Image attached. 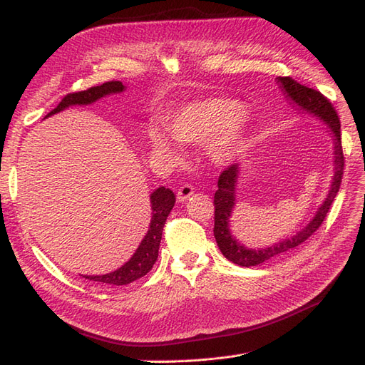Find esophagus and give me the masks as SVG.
<instances>
[{"label":"esophagus","instance_id":"34e87169","mask_svg":"<svg viewBox=\"0 0 365 365\" xmlns=\"http://www.w3.org/2000/svg\"><path fill=\"white\" fill-rule=\"evenodd\" d=\"M193 192H195V189L192 184H182L178 189V192H176V200H178L180 202H184L185 200H189V197L193 195Z\"/></svg>","mask_w":365,"mask_h":365}]
</instances>
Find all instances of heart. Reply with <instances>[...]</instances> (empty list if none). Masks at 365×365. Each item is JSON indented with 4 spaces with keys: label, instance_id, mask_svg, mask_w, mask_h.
Wrapping results in <instances>:
<instances>
[{
    "label": "heart",
    "instance_id": "1",
    "mask_svg": "<svg viewBox=\"0 0 365 365\" xmlns=\"http://www.w3.org/2000/svg\"><path fill=\"white\" fill-rule=\"evenodd\" d=\"M239 113L240 105L237 102L207 98L181 108L168 120L165 126L170 137L182 145L204 143L213 138L210 153L213 160L225 163L233 158L244 145L245 123ZM173 140L158 129L150 132L152 148L168 158L178 161L181 152Z\"/></svg>",
    "mask_w": 365,
    "mask_h": 365
}]
</instances>
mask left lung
I'll list each match as a JSON object with an SVG mask.
<instances>
[{"instance_id":"1","label":"left lung","mask_w":365,"mask_h":365,"mask_svg":"<svg viewBox=\"0 0 365 365\" xmlns=\"http://www.w3.org/2000/svg\"><path fill=\"white\" fill-rule=\"evenodd\" d=\"M279 82L282 83L284 94L291 97L292 101L303 109V111L315 114L322 120H324L327 126L330 128V130L334 132L336 172L334 176L332 189H330L324 204L318 208V212L315 217L311 220V224L304 227L302 231H298V233L291 239H283L282 242H279V244L256 251V250H247L245 247H242L240 244H237L236 239H233L230 235L228 220H230L231 210H233V205H235V187L237 181L239 165L237 164L227 165V168L219 175L217 190L215 193L213 233H215V239L217 242L220 252H222L230 262L239 264V267H247V268L256 267V264H260L267 260L283 256V254L289 252L291 250H294L295 247L303 244L304 240L311 237L315 231L322 227L323 220L327 217L330 207H332L335 201V196L339 192L342 173H344V153H342V146H341V123L332 102H330L329 98L319 91L314 90V88L298 83L289 76L279 77Z\"/></svg>"}]
</instances>
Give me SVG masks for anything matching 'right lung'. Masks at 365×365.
<instances>
[{"instance_id": "add662e5", "label": "right lung", "mask_w": 365, "mask_h": 365, "mask_svg": "<svg viewBox=\"0 0 365 365\" xmlns=\"http://www.w3.org/2000/svg\"><path fill=\"white\" fill-rule=\"evenodd\" d=\"M125 86L120 81H109L102 85L91 86L85 91H76L63 96L59 105L48 113L46 117L56 114L62 109L68 108L71 105H88L96 102L97 98H101L106 94L111 93H120L123 91ZM150 204H152V220L149 225L148 235L145 239L141 240L138 250L135 251L134 256L130 257L129 262H126L123 267L118 268L114 272H109L105 275H85V279L98 282V283H106L113 286H123L128 283H132L134 280L146 275L153 264H155L158 259V250H160V242L163 236V228L165 224V219H168L170 210L175 204V195L170 189H165V187H160L155 192L150 195Z\"/></svg>"}]
</instances>
